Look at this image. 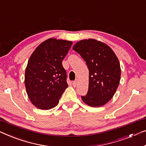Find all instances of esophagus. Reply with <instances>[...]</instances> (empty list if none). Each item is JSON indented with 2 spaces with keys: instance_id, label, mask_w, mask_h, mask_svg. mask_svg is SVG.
<instances>
[{
  "instance_id": "1",
  "label": "esophagus",
  "mask_w": 146,
  "mask_h": 146,
  "mask_svg": "<svg viewBox=\"0 0 146 146\" xmlns=\"http://www.w3.org/2000/svg\"><path fill=\"white\" fill-rule=\"evenodd\" d=\"M73 86L74 87H75L77 85V84H78V80H75V81H74L73 82Z\"/></svg>"
}]
</instances>
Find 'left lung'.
I'll return each mask as SVG.
<instances>
[{
  "mask_svg": "<svg viewBox=\"0 0 146 146\" xmlns=\"http://www.w3.org/2000/svg\"><path fill=\"white\" fill-rule=\"evenodd\" d=\"M73 50L81 55L89 71L88 93L82 100L92 107L104 105L113 97L120 81L118 57L108 45L94 39L79 41Z\"/></svg>",
  "mask_w": 146,
  "mask_h": 146,
  "instance_id": "left-lung-1",
  "label": "left lung"
}]
</instances>
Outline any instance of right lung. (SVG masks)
Wrapping results in <instances>:
<instances>
[{
	"label": "right lung",
	"instance_id": "add662e5",
	"mask_svg": "<svg viewBox=\"0 0 146 146\" xmlns=\"http://www.w3.org/2000/svg\"><path fill=\"white\" fill-rule=\"evenodd\" d=\"M72 44L71 41L50 38L39 45L30 56L24 83L30 100L38 108H54L68 87L62 61Z\"/></svg>",
	"mask_w": 146,
	"mask_h": 146
}]
</instances>
